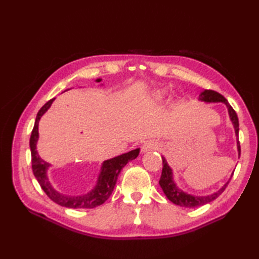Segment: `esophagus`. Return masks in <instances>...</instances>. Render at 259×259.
<instances>
[{
  "mask_svg": "<svg viewBox=\"0 0 259 259\" xmlns=\"http://www.w3.org/2000/svg\"><path fill=\"white\" fill-rule=\"evenodd\" d=\"M160 144L156 142V140H147L142 146V151L143 152H147V151H152V150H156L159 148Z\"/></svg>",
  "mask_w": 259,
  "mask_h": 259,
  "instance_id": "1",
  "label": "esophagus"
}]
</instances>
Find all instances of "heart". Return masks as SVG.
<instances>
[{
	"label": "heart",
	"mask_w": 259,
	"mask_h": 259,
	"mask_svg": "<svg viewBox=\"0 0 259 259\" xmlns=\"http://www.w3.org/2000/svg\"><path fill=\"white\" fill-rule=\"evenodd\" d=\"M164 99H165V94L161 91H156L152 93V95L149 98V101H150V104L152 105H156L162 103Z\"/></svg>",
	"instance_id": "heart-1"
}]
</instances>
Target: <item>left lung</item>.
Returning <instances> with one entry per match:
<instances>
[{
  "mask_svg": "<svg viewBox=\"0 0 259 259\" xmlns=\"http://www.w3.org/2000/svg\"><path fill=\"white\" fill-rule=\"evenodd\" d=\"M199 100L204 101V103H223L227 106V108H228L229 117L233 124L234 133H236L237 148H238V152H239V156H240L241 148H240V143H239V119H238V115H237L236 111H234L233 108L229 105L228 100H227L219 93H217L215 91H210V90L203 91L200 94ZM162 162H163V168H162V174H161V178L159 182L162 190L170 202H173L176 205L184 206V207H198V206L207 204V203H209L211 201H214L217 197H219V195L224 192V190L226 189V187L228 186L230 179L233 175V174L231 175L228 182H227L218 191L211 193V194H208V195H202V197H198V195H192V194H189L187 192H184L182 189H179L174 182L173 170H171V168L169 167V165L167 164L164 156H162Z\"/></svg>",
  "mask_w": 259,
  "mask_h": 259,
  "instance_id": "obj_1",
  "label": "left lung"
}]
</instances>
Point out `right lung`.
<instances>
[{"instance_id":"right-lung-1","label":"right lung","mask_w":259,"mask_h":259,"mask_svg":"<svg viewBox=\"0 0 259 259\" xmlns=\"http://www.w3.org/2000/svg\"><path fill=\"white\" fill-rule=\"evenodd\" d=\"M96 82H101V79H97ZM54 99L55 98L49 100L40 109V111L37 112L34 126L32 133H31L30 150L33 174L44 192L48 194V197L61 206L69 208H94L99 206L110 197L120 171L130 161L137 158L140 149L137 148L135 150L128 151L126 153L117 155L115 158L104 161L100 168V173L98 175L97 184L90 192L82 195H74V197L73 195L60 193L56 189H54L48 177V169L51 166V164L41 159L36 151V143L38 139V121H40L41 116L49 110Z\"/></svg>"}]
</instances>
